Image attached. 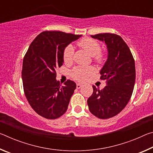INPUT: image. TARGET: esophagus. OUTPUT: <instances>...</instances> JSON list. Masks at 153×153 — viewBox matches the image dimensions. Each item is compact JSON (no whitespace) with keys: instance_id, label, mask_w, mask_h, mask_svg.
Instances as JSON below:
<instances>
[{"instance_id":"1","label":"esophagus","mask_w":153,"mask_h":153,"mask_svg":"<svg viewBox=\"0 0 153 153\" xmlns=\"http://www.w3.org/2000/svg\"><path fill=\"white\" fill-rule=\"evenodd\" d=\"M82 86V84H79V83H77V84H76V88H77V89H79L80 88H81Z\"/></svg>"}]
</instances>
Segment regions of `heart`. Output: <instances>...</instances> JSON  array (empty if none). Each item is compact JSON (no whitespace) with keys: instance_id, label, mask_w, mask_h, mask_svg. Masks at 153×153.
<instances>
[{"instance_id":"heart-1","label":"heart","mask_w":153,"mask_h":153,"mask_svg":"<svg viewBox=\"0 0 153 153\" xmlns=\"http://www.w3.org/2000/svg\"><path fill=\"white\" fill-rule=\"evenodd\" d=\"M80 47L87 51L92 56L93 61L96 63L101 65L106 61V54L101 51L100 43L93 38L86 37L77 42ZM74 48L71 45L67 46L63 53V61L65 64H70L74 61ZM95 69L93 67H76L71 72V76L77 81H85L88 77L94 74Z\"/></svg>"}]
</instances>
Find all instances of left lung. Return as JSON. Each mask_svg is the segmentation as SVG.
Returning <instances> with one entry per match:
<instances>
[{
    "label": "left lung",
    "instance_id": "obj_1",
    "mask_svg": "<svg viewBox=\"0 0 153 153\" xmlns=\"http://www.w3.org/2000/svg\"><path fill=\"white\" fill-rule=\"evenodd\" d=\"M92 38L105 42L108 48V59L100 74L107 81L102 90L92 86L93 93L87 100L90 112L99 119L117 115L130 100L136 79L134 59L130 49L120 36L104 33Z\"/></svg>",
    "mask_w": 153,
    "mask_h": 153
}]
</instances>
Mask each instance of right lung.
Wrapping results in <instances>:
<instances>
[{
  "label": "right lung",
  "mask_w": 153,
  "mask_h": 153,
  "mask_svg": "<svg viewBox=\"0 0 153 153\" xmlns=\"http://www.w3.org/2000/svg\"><path fill=\"white\" fill-rule=\"evenodd\" d=\"M82 35L45 31L31 43L23 61L22 80L25 97L38 115L55 120L66 112L76 84L67 79L62 86L56 80L63 65L65 48Z\"/></svg>",
  "instance_id": "right-lung-1"
}]
</instances>
